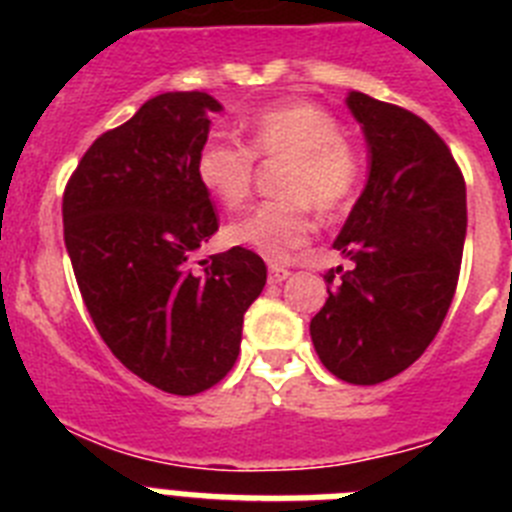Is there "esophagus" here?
I'll list each match as a JSON object with an SVG mask.
<instances>
[{
	"label": "esophagus",
	"mask_w": 512,
	"mask_h": 512,
	"mask_svg": "<svg viewBox=\"0 0 512 512\" xmlns=\"http://www.w3.org/2000/svg\"><path fill=\"white\" fill-rule=\"evenodd\" d=\"M287 277H289V269H284V266H279V264L269 266V282L271 284H282Z\"/></svg>",
	"instance_id": "34e87169"
}]
</instances>
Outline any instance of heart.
Wrapping results in <instances>:
<instances>
[{
	"mask_svg": "<svg viewBox=\"0 0 512 512\" xmlns=\"http://www.w3.org/2000/svg\"><path fill=\"white\" fill-rule=\"evenodd\" d=\"M248 148L223 138L202 143L194 176L228 210L241 207L253 187V156L287 158L282 194L228 225V241L266 259H284L310 235V205L320 212L346 207L359 187L361 161L341 138V125L320 104L292 99L274 104L246 125Z\"/></svg>",
	"mask_w": 512,
	"mask_h": 512,
	"instance_id": "1",
	"label": "heart"
}]
</instances>
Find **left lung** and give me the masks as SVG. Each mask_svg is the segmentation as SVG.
<instances>
[{
    "mask_svg": "<svg viewBox=\"0 0 512 512\" xmlns=\"http://www.w3.org/2000/svg\"><path fill=\"white\" fill-rule=\"evenodd\" d=\"M369 151L364 192L333 248L354 261L328 271V300L310 320L330 374L379 384L405 372L436 338L459 282L467 187L436 130L397 104L348 92Z\"/></svg>",
    "mask_w": 512,
    "mask_h": 512,
    "instance_id": "left-lung-1",
    "label": "left lung"
}]
</instances>
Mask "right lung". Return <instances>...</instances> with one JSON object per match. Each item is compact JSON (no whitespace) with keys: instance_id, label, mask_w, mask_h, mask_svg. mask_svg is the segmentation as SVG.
<instances>
[{"instance_id":"1","label":"right lung","mask_w":512,"mask_h":512,"mask_svg":"<svg viewBox=\"0 0 512 512\" xmlns=\"http://www.w3.org/2000/svg\"><path fill=\"white\" fill-rule=\"evenodd\" d=\"M223 104L164 92L92 143L63 192V241L81 297L112 354L169 395L210 390L241 351L243 315L266 264L235 246L200 261L217 230L194 158Z\"/></svg>"}]
</instances>
